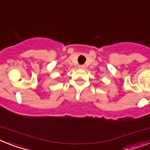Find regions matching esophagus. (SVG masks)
<instances>
[{
  "mask_svg": "<svg viewBox=\"0 0 150 150\" xmlns=\"http://www.w3.org/2000/svg\"><path fill=\"white\" fill-rule=\"evenodd\" d=\"M86 67L85 64H80V65H79V69H86Z\"/></svg>",
  "mask_w": 150,
  "mask_h": 150,
  "instance_id": "esophagus-1",
  "label": "esophagus"
}]
</instances>
